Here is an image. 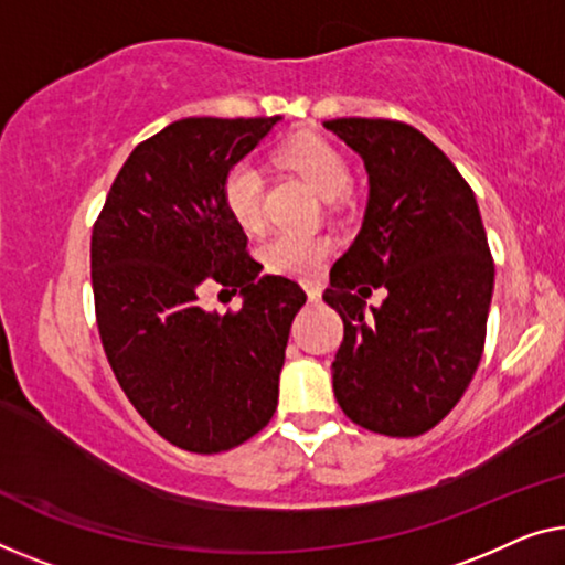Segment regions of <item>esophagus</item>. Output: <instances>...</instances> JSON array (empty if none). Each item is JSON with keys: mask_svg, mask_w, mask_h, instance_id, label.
Here are the masks:
<instances>
[{"mask_svg": "<svg viewBox=\"0 0 565 565\" xmlns=\"http://www.w3.org/2000/svg\"><path fill=\"white\" fill-rule=\"evenodd\" d=\"M305 291H307L309 301L322 299V286H319V284H305Z\"/></svg>", "mask_w": 565, "mask_h": 565, "instance_id": "1", "label": "esophagus"}]
</instances>
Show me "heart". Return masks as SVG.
<instances>
[{
    "label": "heart",
    "instance_id": "heart-1",
    "mask_svg": "<svg viewBox=\"0 0 565 565\" xmlns=\"http://www.w3.org/2000/svg\"><path fill=\"white\" fill-rule=\"evenodd\" d=\"M281 159L297 170L324 200L340 198L350 188V164L332 141L301 134L281 149ZM223 200L233 221L254 233L264 225V174L250 159L235 162L223 177ZM332 254V238L322 233H279L260 246L266 271L294 279H311Z\"/></svg>",
    "mask_w": 565,
    "mask_h": 565
}]
</instances>
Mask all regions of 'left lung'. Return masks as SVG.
<instances>
[{
  "label": "left lung",
  "mask_w": 565,
  "mask_h": 565,
  "mask_svg": "<svg viewBox=\"0 0 565 565\" xmlns=\"http://www.w3.org/2000/svg\"><path fill=\"white\" fill-rule=\"evenodd\" d=\"M324 129L363 157V228L330 271L324 301L342 317L332 388L350 420L420 436L457 406L484 350L494 264L475 192L414 126L332 119ZM383 285L381 308L364 299Z\"/></svg>",
  "instance_id": "8db88e82"
}]
</instances>
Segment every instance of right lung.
<instances>
[{
    "label": "right lung",
    "mask_w": 565,
    "mask_h": 565,
    "mask_svg": "<svg viewBox=\"0 0 565 565\" xmlns=\"http://www.w3.org/2000/svg\"><path fill=\"white\" fill-rule=\"evenodd\" d=\"M281 116L180 119L131 151L90 235V281L104 352L126 398L184 451L217 454L271 420L294 315L307 294L258 276L223 177ZM213 285L238 310H202Z\"/></svg>",
    "instance_id": "1"
}]
</instances>
